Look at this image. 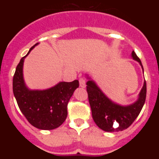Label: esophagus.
I'll use <instances>...</instances> for the list:
<instances>
[{
    "instance_id": "1",
    "label": "esophagus",
    "mask_w": 159,
    "mask_h": 159,
    "mask_svg": "<svg viewBox=\"0 0 159 159\" xmlns=\"http://www.w3.org/2000/svg\"><path fill=\"white\" fill-rule=\"evenodd\" d=\"M79 82H80V86L81 88H85L86 87V80L84 78H80L79 80Z\"/></svg>"
}]
</instances>
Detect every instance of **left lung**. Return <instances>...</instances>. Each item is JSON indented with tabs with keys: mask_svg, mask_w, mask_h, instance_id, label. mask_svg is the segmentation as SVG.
Here are the masks:
<instances>
[{
	"mask_svg": "<svg viewBox=\"0 0 159 159\" xmlns=\"http://www.w3.org/2000/svg\"><path fill=\"white\" fill-rule=\"evenodd\" d=\"M132 58L139 63L143 70L140 59L134 51ZM87 92L92 109L94 122L102 130L107 132L120 131L128 128L139 115L147 96V84H144L136 102L128 106H121L109 99L99 89L93 80L88 77Z\"/></svg>",
	"mask_w": 159,
	"mask_h": 159,
	"instance_id": "1",
	"label": "left lung"
}]
</instances>
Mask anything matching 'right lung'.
<instances>
[{
    "label": "right lung",
    "mask_w": 159,
    "mask_h": 159,
    "mask_svg": "<svg viewBox=\"0 0 159 159\" xmlns=\"http://www.w3.org/2000/svg\"><path fill=\"white\" fill-rule=\"evenodd\" d=\"M20 59L16 66L12 80V90L20 111L33 127L40 130L57 128L65 121L67 116V103L74 91L79 87V81L60 82L46 90H29L23 77L25 58Z\"/></svg>",
    "instance_id": "add662e5"
}]
</instances>
